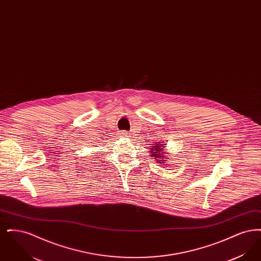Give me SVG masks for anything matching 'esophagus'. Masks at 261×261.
Instances as JSON below:
<instances>
[{
  "label": "esophagus",
  "mask_w": 261,
  "mask_h": 261,
  "mask_svg": "<svg viewBox=\"0 0 261 261\" xmlns=\"http://www.w3.org/2000/svg\"><path fill=\"white\" fill-rule=\"evenodd\" d=\"M122 136H124V137L128 136V133H127V132H122Z\"/></svg>",
  "instance_id": "34e87169"
}]
</instances>
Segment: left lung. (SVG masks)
<instances>
[{"label": "left lung", "mask_w": 261, "mask_h": 261, "mask_svg": "<svg viewBox=\"0 0 261 261\" xmlns=\"http://www.w3.org/2000/svg\"><path fill=\"white\" fill-rule=\"evenodd\" d=\"M163 148H165V145L163 144H156V145H153L152 148H149V152L151 153L150 156L152 158H155V162H160L161 164H166L168 161V159L162 153V149Z\"/></svg>", "instance_id": "left-lung-1"}]
</instances>
